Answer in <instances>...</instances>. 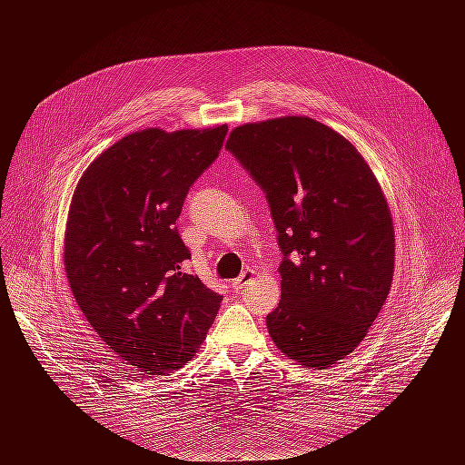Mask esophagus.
<instances>
[{"mask_svg": "<svg viewBox=\"0 0 465 465\" xmlns=\"http://www.w3.org/2000/svg\"><path fill=\"white\" fill-rule=\"evenodd\" d=\"M254 279V270H249V267H247V270L245 272H242L233 282H232V286L239 292V290H242V288H245L251 281Z\"/></svg>", "mask_w": 465, "mask_h": 465, "instance_id": "obj_1", "label": "esophagus"}]
</instances>
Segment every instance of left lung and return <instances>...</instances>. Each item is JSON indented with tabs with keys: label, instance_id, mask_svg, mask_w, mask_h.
I'll list each match as a JSON object with an SVG mask.
<instances>
[{
	"label": "left lung",
	"instance_id": "left-lung-1",
	"mask_svg": "<svg viewBox=\"0 0 465 465\" xmlns=\"http://www.w3.org/2000/svg\"><path fill=\"white\" fill-rule=\"evenodd\" d=\"M226 149L263 190L282 252L267 314L290 360L324 370L368 335L394 277V226L356 146L309 116L235 128Z\"/></svg>",
	"mask_w": 465,
	"mask_h": 465
}]
</instances>
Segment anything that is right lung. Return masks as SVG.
I'll list each match as a JSON object with an SVG mask.
<instances>
[{
	"label": "right lung",
	"mask_w": 465,
	"mask_h": 465,
	"mask_svg": "<svg viewBox=\"0 0 465 465\" xmlns=\"http://www.w3.org/2000/svg\"><path fill=\"white\" fill-rule=\"evenodd\" d=\"M226 134V124L130 134L88 165L73 193L64 241L73 296L104 343L146 375L190 361L223 302L184 272L190 251L175 223Z\"/></svg>",
	"instance_id": "add662e5"
}]
</instances>
